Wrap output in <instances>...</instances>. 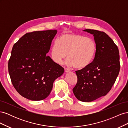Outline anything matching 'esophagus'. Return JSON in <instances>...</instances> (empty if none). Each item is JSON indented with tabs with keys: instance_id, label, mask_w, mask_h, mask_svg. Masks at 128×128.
I'll list each match as a JSON object with an SVG mask.
<instances>
[{
	"instance_id": "34e87169",
	"label": "esophagus",
	"mask_w": 128,
	"mask_h": 128,
	"mask_svg": "<svg viewBox=\"0 0 128 128\" xmlns=\"http://www.w3.org/2000/svg\"><path fill=\"white\" fill-rule=\"evenodd\" d=\"M64 72H70V70H69V69H68V68H64Z\"/></svg>"
}]
</instances>
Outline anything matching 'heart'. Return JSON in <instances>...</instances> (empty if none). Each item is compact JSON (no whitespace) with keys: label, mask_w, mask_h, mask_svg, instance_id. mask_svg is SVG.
<instances>
[{"label":"heart","mask_w":128,"mask_h":128,"mask_svg":"<svg viewBox=\"0 0 128 128\" xmlns=\"http://www.w3.org/2000/svg\"><path fill=\"white\" fill-rule=\"evenodd\" d=\"M96 43L90 37L76 34H64L52 46L51 56L57 64H61L67 56V64L76 69L86 68L94 59Z\"/></svg>","instance_id":"1"}]
</instances>
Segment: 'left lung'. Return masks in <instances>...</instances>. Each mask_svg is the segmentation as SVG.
<instances>
[{
  "label": "left lung",
  "mask_w": 128,
  "mask_h": 128,
  "mask_svg": "<svg viewBox=\"0 0 128 128\" xmlns=\"http://www.w3.org/2000/svg\"><path fill=\"white\" fill-rule=\"evenodd\" d=\"M84 31L94 34L96 52L87 67L76 71L77 82L72 91L80 101L91 102L111 90L120 72V55L118 46L106 33L92 29Z\"/></svg>",
  "instance_id": "left-lung-1"
}]
</instances>
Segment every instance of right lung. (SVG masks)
<instances>
[{"mask_svg": "<svg viewBox=\"0 0 128 128\" xmlns=\"http://www.w3.org/2000/svg\"><path fill=\"white\" fill-rule=\"evenodd\" d=\"M56 30L26 34L13 46L8 61L11 82L24 97L38 101L49 96L64 69L47 56Z\"/></svg>", "mask_w": 128, "mask_h": 128, "instance_id": "add662e5", "label": "right lung"}]
</instances>
